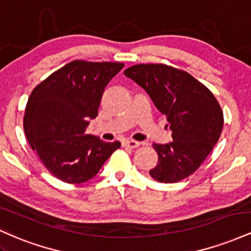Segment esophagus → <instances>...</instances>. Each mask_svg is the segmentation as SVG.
<instances>
[{
	"label": "esophagus",
	"instance_id": "1",
	"mask_svg": "<svg viewBox=\"0 0 251 251\" xmlns=\"http://www.w3.org/2000/svg\"><path fill=\"white\" fill-rule=\"evenodd\" d=\"M139 145H140V143L139 142H135V140H124V142H123L124 148L137 149Z\"/></svg>",
	"mask_w": 251,
	"mask_h": 251
}]
</instances>
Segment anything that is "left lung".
Returning a JSON list of instances; mask_svg holds the SVG:
<instances>
[{
  "mask_svg": "<svg viewBox=\"0 0 251 251\" xmlns=\"http://www.w3.org/2000/svg\"><path fill=\"white\" fill-rule=\"evenodd\" d=\"M124 74L145 89L172 131V142L153 144L158 164L150 170L151 177L160 183L189 177L222 133L223 112L215 96L191 74L162 63L135 65Z\"/></svg>",
  "mask_w": 251,
  "mask_h": 251,
  "instance_id": "1",
  "label": "left lung"
}]
</instances>
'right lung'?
I'll return each instance as SVG.
<instances>
[{"instance_id":"1","label":"right lung","mask_w":251,"mask_h":251,"mask_svg":"<svg viewBox=\"0 0 251 251\" xmlns=\"http://www.w3.org/2000/svg\"><path fill=\"white\" fill-rule=\"evenodd\" d=\"M123 67L120 62L72 61L31 92L24 119L25 137L60 180H89L120 148L119 142L86 134V128L98 116L106 86Z\"/></svg>"}]
</instances>
